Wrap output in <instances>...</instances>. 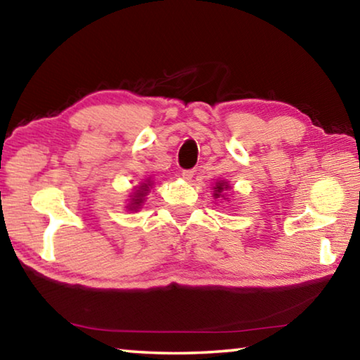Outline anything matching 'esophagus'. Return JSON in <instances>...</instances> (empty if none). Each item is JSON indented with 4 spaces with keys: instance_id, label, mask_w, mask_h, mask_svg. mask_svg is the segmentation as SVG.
<instances>
[{
    "instance_id": "esophagus-1",
    "label": "esophagus",
    "mask_w": 360,
    "mask_h": 360,
    "mask_svg": "<svg viewBox=\"0 0 360 360\" xmlns=\"http://www.w3.org/2000/svg\"><path fill=\"white\" fill-rule=\"evenodd\" d=\"M193 174H195V169H184V172H182V178L186 181H191L193 178Z\"/></svg>"
}]
</instances>
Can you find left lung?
Listing matches in <instances>:
<instances>
[{
	"label": "left lung",
	"instance_id": "left-lung-1",
	"mask_svg": "<svg viewBox=\"0 0 360 360\" xmlns=\"http://www.w3.org/2000/svg\"><path fill=\"white\" fill-rule=\"evenodd\" d=\"M227 182H216V187H214V198L221 197L222 191H227Z\"/></svg>",
	"mask_w": 360,
	"mask_h": 360
}]
</instances>
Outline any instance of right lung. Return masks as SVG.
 <instances>
[{
  "instance_id": "add662e5",
  "label": "right lung",
  "mask_w": 360,
  "mask_h": 360,
  "mask_svg": "<svg viewBox=\"0 0 360 360\" xmlns=\"http://www.w3.org/2000/svg\"><path fill=\"white\" fill-rule=\"evenodd\" d=\"M150 184H152V182H148V184H143V186L136 187L135 192H131L130 203H129V210L130 211H138L139 208H141V205L144 202V197L149 192V186Z\"/></svg>"
}]
</instances>
